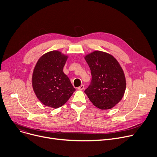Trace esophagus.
Segmentation results:
<instances>
[{"instance_id":"34e87169","label":"esophagus","mask_w":157,"mask_h":157,"mask_svg":"<svg viewBox=\"0 0 157 157\" xmlns=\"http://www.w3.org/2000/svg\"><path fill=\"white\" fill-rule=\"evenodd\" d=\"M84 85H81L79 87H78V90H82L83 89H84Z\"/></svg>"}]
</instances>
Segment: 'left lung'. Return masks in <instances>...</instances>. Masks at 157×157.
<instances>
[{
  "label": "left lung",
  "instance_id": "8db88e82",
  "mask_svg": "<svg viewBox=\"0 0 157 157\" xmlns=\"http://www.w3.org/2000/svg\"><path fill=\"white\" fill-rule=\"evenodd\" d=\"M91 72V85L85 93L94 105L101 110L113 108L122 100L126 88L124 71L110 54L95 50L85 56Z\"/></svg>",
  "mask_w": 157,
  "mask_h": 157
}]
</instances>
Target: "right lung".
I'll list each match as a JSON object with an SVG mask.
<instances>
[{"instance_id":"right-lung-1","label":"right lung","mask_w":157,"mask_h":157,"mask_svg":"<svg viewBox=\"0 0 157 157\" xmlns=\"http://www.w3.org/2000/svg\"><path fill=\"white\" fill-rule=\"evenodd\" d=\"M68 56L59 50L45 53L38 60L32 75V87L44 105L57 109L65 104L75 91L63 72Z\"/></svg>"}]
</instances>
